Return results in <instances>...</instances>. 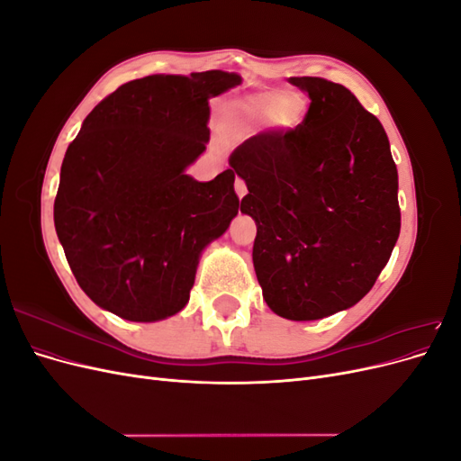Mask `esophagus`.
Here are the masks:
<instances>
[{"label": "esophagus", "mask_w": 461, "mask_h": 461, "mask_svg": "<svg viewBox=\"0 0 461 461\" xmlns=\"http://www.w3.org/2000/svg\"><path fill=\"white\" fill-rule=\"evenodd\" d=\"M234 190H236V194H239V198H244L248 194V186L240 176H236V180H234Z\"/></svg>", "instance_id": "34e87169"}]
</instances>
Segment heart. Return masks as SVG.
<instances>
[{"instance_id":"obj_1","label":"heart","mask_w":461,"mask_h":461,"mask_svg":"<svg viewBox=\"0 0 461 461\" xmlns=\"http://www.w3.org/2000/svg\"><path fill=\"white\" fill-rule=\"evenodd\" d=\"M305 117V102L298 94L258 92L225 104L222 122L236 132H254L263 122L273 131L288 132L296 129Z\"/></svg>"}]
</instances>
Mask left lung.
Segmentation results:
<instances>
[{"label": "left lung", "mask_w": 461, "mask_h": 461, "mask_svg": "<svg viewBox=\"0 0 461 461\" xmlns=\"http://www.w3.org/2000/svg\"><path fill=\"white\" fill-rule=\"evenodd\" d=\"M310 94L296 129L263 131L230 153L258 225L254 267L269 308L292 321L352 308L400 234L398 171L381 121L342 85L292 77Z\"/></svg>", "instance_id": "obj_1"}]
</instances>
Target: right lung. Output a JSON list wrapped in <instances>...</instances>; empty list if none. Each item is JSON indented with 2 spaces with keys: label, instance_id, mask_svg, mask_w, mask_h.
<instances>
[{
  "label": "right lung",
  "instance_id": "add662e5",
  "mask_svg": "<svg viewBox=\"0 0 461 461\" xmlns=\"http://www.w3.org/2000/svg\"><path fill=\"white\" fill-rule=\"evenodd\" d=\"M240 77L151 75L97 104L68 144L53 221L78 286L129 321L185 308L202 249L239 213L234 169L198 183L185 169L209 140V105Z\"/></svg>",
  "mask_w": 461,
  "mask_h": 461
}]
</instances>
